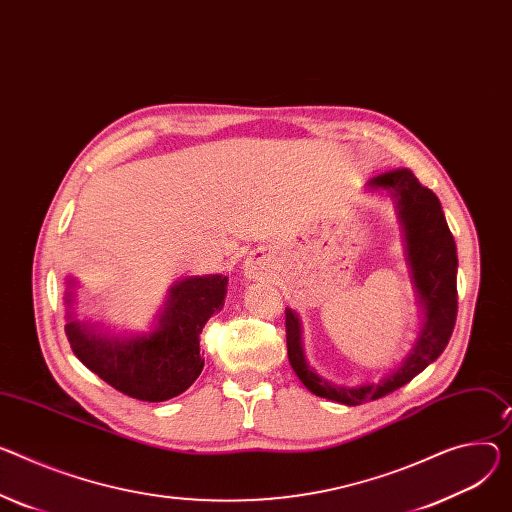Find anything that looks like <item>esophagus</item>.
<instances>
[{
	"label": "esophagus",
	"instance_id": "obj_1",
	"mask_svg": "<svg viewBox=\"0 0 512 512\" xmlns=\"http://www.w3.org/2000/svg\"><path fill=\"white\" fill-rule=\"evenodd\" d=\"M273 263L267 257V253L257 251L253 255L247 257V261L243 263V275L247 277L249 282H257V280H265V277L271 273Z\"/></svg>",
	"mask_w": 512,
	"mask_h": 512
}]
</instances>
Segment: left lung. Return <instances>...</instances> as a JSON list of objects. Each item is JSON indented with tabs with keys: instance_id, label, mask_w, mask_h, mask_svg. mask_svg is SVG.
Wrapping results in <instances>:
<instances>
[{
	"instance_id": "8db88e82",
	"label": "left lung",
	"mask_w": 512,
	"mask_h": 512,
	"mask_svg": "<svg viewBox=\"0 0 512 512\" xmlns=\"http://www.w3.org/2000/svg\"><path fill=\"white\" fill-rule=\"evenodd\" d=\"M367 190L386 192L396 204L423 327L410 353L380 382L339 386L320 378L308 365L302 347V322L294 310L286 308L288 357L296 376L312 394L345 406L378 400L421 374L447 347L457 316V249L439 198L408 169L369 179Z\"/></svg>"
}]
</instances>
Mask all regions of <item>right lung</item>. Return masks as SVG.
Here are the masks:
<instances>
[{"instance_id":"right-lung-1","label":"right lung","mask_w":512,"mask_h":512,"mask_svg":"<svg viewBox=\"0 0 512 512\" xmlns=\"http://www.w3.org/2000/svg\"><path fill=\"white\" fill-rule=\"evenodd\" d=\"M228 277L190 275L175 282L149 333L110 335L73 314V280H67L65 333L77 359L118 392L163 402L188 390L202 374L200 333L222 310Z\"/></svg>"}]
</instances>
